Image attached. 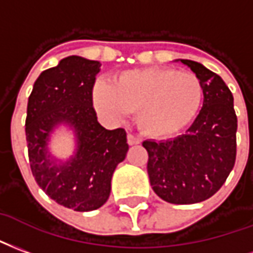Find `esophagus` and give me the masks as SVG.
I'll return each mask as SVG.
<instances>
[{
    "label": "esophagus",
    "instance_id": "esophagus-1",
    "mask_svg": "<svg viewBox=\"0 0 253 253\" xmlns=\"http://www.w3.org/2000/svg\"><path fill=\"white\" fill-rule=\"evenodd\" d=\"M126 139H128V144L129 145L140 144V143H141V140H140L139 137H136V136H134V134H132V133H129Z\"/></svg>",
    "mask_w": 253,
    "mask_h": 253
}]
</instances>
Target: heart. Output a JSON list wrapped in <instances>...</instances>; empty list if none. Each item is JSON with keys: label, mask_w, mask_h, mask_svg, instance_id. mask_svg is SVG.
<instances>
[{"label": "heart", "mask_w": 253, "mask_h": 253, "mask_svg": "<svg viewBox=\"0 0 253 253\" xmlns=\"http://www.w3.org/2000/svg\"><path fill=\"white\" fill-rule=\"evenodd\" d=\"M94 104L108 117L134 112V121L148 137L165 139L179 133L194 120L202 99L195 74L174 68H144L123 73L114 84L94 86Z\"/></svg>", "instance_id": "b5f03b06"}]
</instances>
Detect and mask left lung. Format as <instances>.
<instances>
[{
  "label": "left lung",
  "mask_w": 253,
  "mask_h": 253,
  "mask_svg": "<svg viewBox=\"0 0 253 253\" xmlns=\"http://www.w3.org/2000/svg\"><path fill=\"white\" fill-rule=\"evenodd\" d=\"M198 77L204 105L185 134L145 140L149 182L166 202L197 204L214 195L236 162L237 117L233 95L220 75L194 60L180 59Z\"/></svg>",
  "instance_id": "obj_1"
}]
</instances>
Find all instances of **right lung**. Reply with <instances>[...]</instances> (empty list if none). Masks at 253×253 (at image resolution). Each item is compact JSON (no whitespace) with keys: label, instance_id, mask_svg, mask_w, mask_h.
<instances>
[{"label":"right lung","instance_id":"right-lung-1","mask_svg":"<svg viewBox=\"0 0 253 253\" xmlns=\"http://www.w3.org/2000/svg\"><path fill=\"white\" fill-rule=\"evenodd\" d=\"M101 63L81 56L62 59L39 75L28 98L25 134L29 165L39 187L51 200L75 211L101 208L110 195L116 167L128 152L126 132L105 129L93 108V87ZM71 126L76 155L66 162L48 151L58 125Z\"/></svg>","mask_w":253,"mask_h":253}]
</instances>
